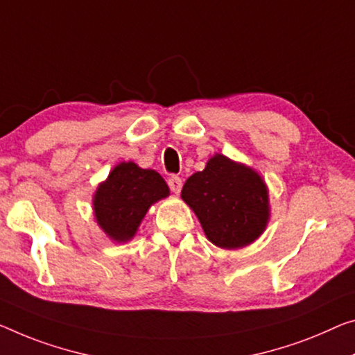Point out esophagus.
Returning a JSON list of instances; mask_svg holds the SVG:
<instances>
[{"mask_svg":"<svg viewBox=\"0 0 355 355\" xmlns=\"http://www.w3.org/2000/svg\"><path fill=\"white\" fill-rule=\"evenodd\" d=\"M168 185H170L171 192L179 193V192H181V189H182V179L179 176H171L170 179H168Z\"/></svg>","mask_w":355,"mask_h":355,"instance_id":"obj_1","label":"esophagus"}]
</instances>
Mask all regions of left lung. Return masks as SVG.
<instances>
[{
    "instance_id": "1",
    "label": "left lung",
    "mask_w": 355,
    "mask_h": 355,
    "mask_svg": "<svg viewBox=\"0 0 355 355\" xmlns=\"http://www.w3.org/2000/svg\"><path fill=\"white\" fill-rule=\"evenodd\" d=\"M182 200L198 217L206 238L222 249L254 243L270 219L268 189L250 166L216 154L185 181Z\"/></svg>"
}]
</instances>
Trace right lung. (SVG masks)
Here are the masks:
<instances>
[{
  "mask_svg": "<svg viewBox=\"0 0 355 355\" xmlns=\"http://www.w3.org/2000/svg\"><path fill=\"white\" fill-rule=\"evenodd\" d=\"M168 195L170 189L159 173L122 162L94 195L96 223L112 241L127 243L138 232L150 206Z\"/></svg>",
  "mask_w": 355,
  "mask_h": 355,
  "instance_id": "add662e5",
  "label": "right lung"
}]
</instances>
